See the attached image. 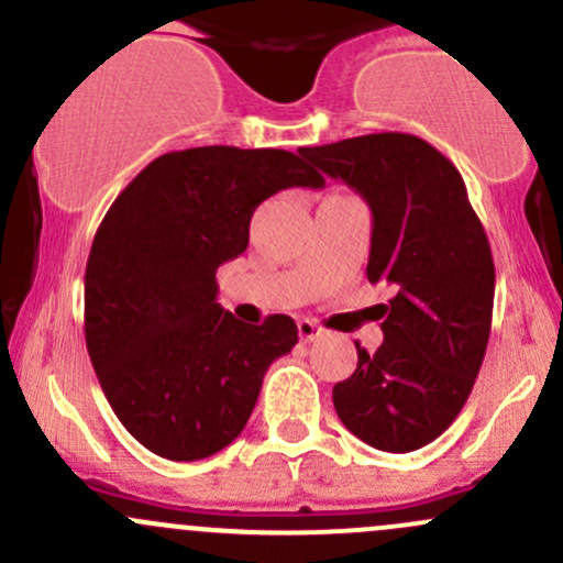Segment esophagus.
<instances>
[{"label": "esophagus", "instance_id": "1", "mask_svg": "<svg viewBox=\"0 0 563 563\" xmlns=\"http://www.w3.org/2000/svg\"><path fill=\"white\" fill-rule=\"evenodd\" d=\"M297 329H299V336L305 342H312V340H318V336L327 334V329H323L321 323L310 321V318H301V321L297 323Z\"/></svg>", "mask_w": 563, "mask_h": 563}]
</instances>
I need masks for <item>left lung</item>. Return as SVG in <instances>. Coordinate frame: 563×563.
<instances>
[{"label":"left lung","mask_w":563,"mask_h":563,"mask_svg":"<svg viewBox=\"0 0 563 563\" xmlns=\"http://www.w3.org/2000/svg\"><path fill=\"white\" fill-rule=\"evenodd\" d=\"M372 210L366 277L386 283L383 345L358 351L334 410L366 445L410 453L455 421L481 372L494 316V256L464 177L416 134L383 132L299 147Z\"/></svg>","instance_id":"left-lung-1"}]
</instances>
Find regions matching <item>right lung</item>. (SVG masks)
<instances>
[{"mask_svg":"<svg viewBox=\"0 0 563 563\" xmlns=\"http://www.w3.org/2000/svg\"><path fill=\"white\" fill-rule=\"evenodd\" d=\"M294 186H323L297 153L188 147L147 164L99 223L88 356L118 421L162 459L199 461L234 442L264 372L299 342L294 318L251 327L216 301L218 266L245 253L256 207Z\"/></svg>","mask_w":563,"mask_h":563,"instance_id":"right-lung-1","label":"right lung"}]
</instances>
